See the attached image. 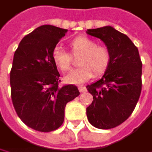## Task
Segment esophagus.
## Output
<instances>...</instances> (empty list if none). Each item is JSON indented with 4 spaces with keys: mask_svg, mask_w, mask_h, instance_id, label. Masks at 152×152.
I'll return each instance as SVG.
<instances>
[{
    "mask_svg": "<svg viewBox=\"0 0 152 152\" xmlns=\"http://www.w3.org/2000/svg\"><path fill=\"white\" fill-rule=\"evenodd\" d=\"M78 90H79L80 93H85V92H86V88L85 86H78Z\"/></svg>",
    "mask_w": 152,
    "mask_h": 152,
    "instance_id": "34e87169",
    "label": "esophagus"
}]
</instances>
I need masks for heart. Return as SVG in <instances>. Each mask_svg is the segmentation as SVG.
Here are the masks:
<instances>
[{"mask_svg": "<svg viewBox=\"0 0 152 152\" xmlns=\"http://www.w3.org/2000/svg\"><path fill=\"white\" fill-rule=\"evenodd\" d=\"M70 48L74 54H81L77 68L65 77L67 84L79 85L86 83L93 77V71L99 75L103 74L110 62V51L105 45H98L96 42L86 36H77L70 42ZM55 65L62 71L70 69L72 57L70 53L59 46H56L51 52Z\"/></svg>", "mask_w": 152, "mask_h": 152, "instance_id": "b5f03b06", "label": "heart"}]
</instances>
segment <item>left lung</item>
Returning <instances> with one entry per match:
<instances>
[{
  "label": "left lung",
  "instance_id": "obj_1",
  "mask_svg": "<svg viewBox=\"0 0 152 152\" xmlns=\"http://www.w3.org/2000/svg\"><path fill=\"white\" fill-rule=\"evenodd\" d=\"M86 33L101 39L110 51V62L102 77L87 86L94 96L86 108L88 121L100 129L114 128L133 113L142 91V61L137 47L127 35L107 26Z\"/></svg>",
  "mask_w": 152,
  "mask_h": 152
}]
</instances>
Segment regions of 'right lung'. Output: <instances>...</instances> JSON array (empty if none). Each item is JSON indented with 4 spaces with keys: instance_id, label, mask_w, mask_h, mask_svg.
Returning <instances> with one entry per match:
<instances>
[{
    "instance_id": "right-lung-1",
    "label": "right lung",
    "mask_w": 152,
    "mask_h": 152,
    "mask_svg": "<svg viewBox=\"0 0 152 152\" xmlns=\"http://www.w3.org/2000/svg\"><path fill=\"white\" fill-rule=\"evenodd\" d=\"M66 32L41 26L21 40L14 53L10 77L12 103L19 118L39 132L58 129L64 121L66 104L80 94L75 86H58L60 75L51 58Z\"/></svg>"
}]
</instances>
